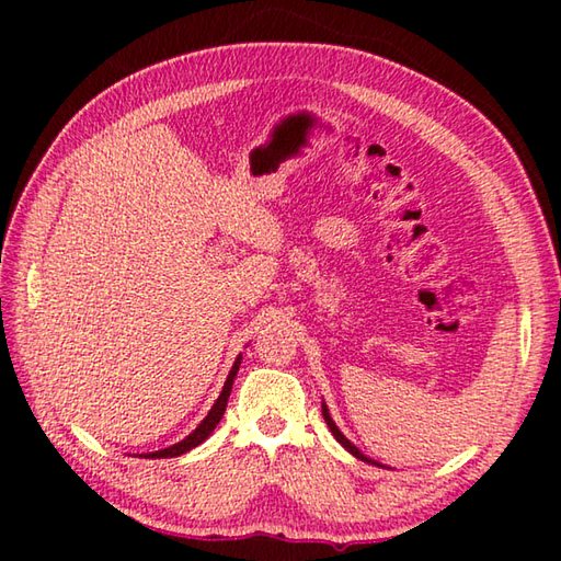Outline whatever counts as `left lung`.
<instances>
[{
  "mask_svg": "<svg viewBox=\"0 0 561 561\" xmlns=\"http://www.w3.org/2000/svg\"><path fill=\"white\" fill-rule=\"evenodd\" d=\"M321 408H324V411H321V413H324V421H327V425H329V431L331 433H334V438L341 443V445H344V448L351 453V455H356V458L358 460H364V462H371V465H378V462H374V460H368L366 458V455L364 453H360L358 448H356V445L354 443H348V438H346V435L344 433H341L339 428H336V423L334 421H331V415H329V408L327 405H321Z\"/></svg>",
  "mask_w": 561,
  "mask_h": 561,
  "instance_id": "8db88e82",
  "label": "left lung"
}]
</instances>
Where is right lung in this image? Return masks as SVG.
Listing matches in <instances>:
<instances>
[{
	"mask_svg": "<svg viewBox=\"0 0 561 561\" xmlns=\"http://www.w3.org/2000/svg\"><path fill=\"white\" fill-rule=\"evenodd\" d=\"M237 371H240V358L234 360L232 371H230V376H227V381H225L222 393H220V398H217V401H215L213 411L207 413L205 421H203L201 425H197V428H195L193 433H190L185 440H180V443H175V445H170V448H165V450L146 453V458H178V455H183V453H187V450H193V448H197V445H201L203 440L210 438V433L217 428V423H220V417L225 415L227 398H230V391H232V381H234Z\"/></svg>",
	"mask_w": 561,
	"mask_h": 561,
	"instance_id": "obj_1",
	"label": "right lung"
}]
</instances>
